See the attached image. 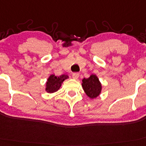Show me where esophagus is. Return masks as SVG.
I'll use <instances>...</instances> for the list:
<instances>
[{
    "instance_id": "obj_1",
    "label": "esophagus",
    "mask_w": 146,
    "mask_h": 146,
    "mask_svg": "<svg viewBox=\"0 0 146 146\" xmlns=\"http://www.w3.org/2000/svg\"><path fill=\"white\" fill-rule=\"evenodd\" d=\"M79 76H80V74L78 73H75L72 75V78L74 79V80H77L79 78Z\"/></svg>"
}]
</instances>
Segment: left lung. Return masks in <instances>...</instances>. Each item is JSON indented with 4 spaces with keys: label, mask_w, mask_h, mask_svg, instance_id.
I'll return each mask as SVG.
<instances>
[{
    "label": "left lung",
    "mask_w": 146,
    "mask_h": 146,
    "mask_svg": "<svg viewBox=\"0 0 146 146\" xmlns=\"http://www.w3.org/2000/svg\"><path fill=\"white\" fill-rule=\"evenodd\" d=\"M84 92L90 99H94L101 93L102 84L95 74H91L88 78H84L82 84Z\"/></svg>",
    "instance_id": "8db88e82"
}]
</instances>
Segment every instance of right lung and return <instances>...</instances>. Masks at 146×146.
I'll use <instances>...</instances> for the list:
<instances>
[{
  "instance_id": "obj_1",
  "label": "right lung",
  "mask_w": 146,
  "mask_h": 146,
  "mask_svg": "<svg viewBox=\"0 0 146 146\" xmlns=\"http://www.w3.org/2000/svg\"><path fill=\"white\" fill-rule=\"evenodd\" d=\"M68 78L67 75H61L60 76H56L52 74L47 78L45 84V91L47 93H54L58 91L62 86L64 80Z\"/></svg>"
}]
</instances>
